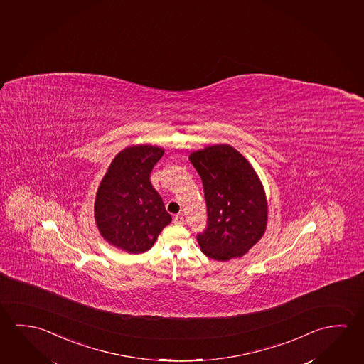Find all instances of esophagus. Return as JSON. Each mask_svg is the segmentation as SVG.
Masks as SVG:
<instances>
[{"label":"esophagus","instance_id":"esophagus-1","mask_svg":"<svg viewBox=\"0 0 364 364\" xmlns=\"http://www.w3.org/2000/svg\"><path fill=\"white\" fill-rule=\"evenodd\" d=\"M174 224H177V225H182V224H185V218H183V215L178 214L174 216Z\"/></svg>","mask_w":364,"mask_h":364}]
</instances>
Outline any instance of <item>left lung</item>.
Segmentation results:
<instances>
[{
    "label": "left lung",
    "mask_w": 364,
    "mask_h": 364,
    "mask_svg": "<svg viewBox=\"0 0 364 364\" xmlns=\"http://www.w3.org/2000/svg\"><path fill=\"white\" fill-rule=\"evenodd\" d=\"M190 161L201 177L208 208V226L197 234L202 253L220 262L240 258L266 231L268 206L258 174L228 144L193 151Z\"/></svg>",
    "instance_id": "obj_1"
}]
</instances>
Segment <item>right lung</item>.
Segmentation results:
<instances>
[{
    "instance_id": "right-lung-1",
    "label": "right lung",
    "mask_w": 364,
    "mask_h": 364,
    "mask_svg": "<svg viewBox=\"0 0 364 364\" xmlns=\"http://www.w3.org/2000/svg\"><path fill=\"white\" fill-rule=\"evenodd\" d=\"M164 149L133 145L122 150L100 183L95 220L105 240L127 253H144L172 221L162 197L150 183V172Z\"/></svg>"
}]
</instances>
